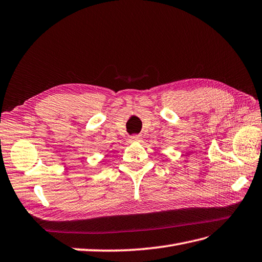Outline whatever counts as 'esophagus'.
Segmentation results:
<instances>
[{
	"label": "esophagus",
	"mask_w": 262,
	"mask_h": 262,
	"mask_svg": "<svg viewBox=\"0 0 262 262\" xmlns=\"http://www.w3.org/2000/svg\"><path fill=\"white\" fill-rule=\"evenodd\" d=\"M142 141V137L139 135H133L129 137V142L132 143H137V142H141Z\"/></svg>",
	"instance_id": "obj_1"
}]
</instances>
